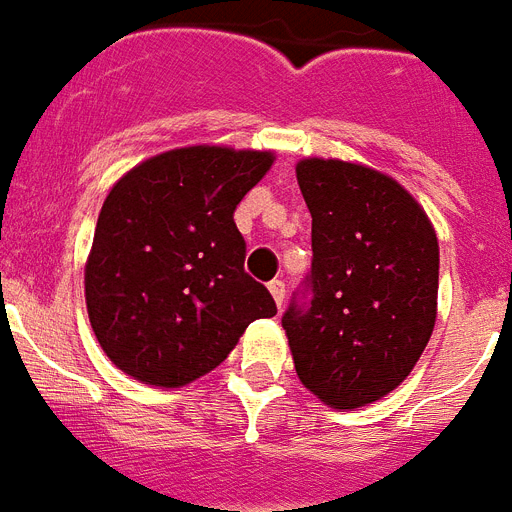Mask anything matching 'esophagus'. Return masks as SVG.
Listing matches in <instances>:
<instances>
[{
	"mask_svg": "<svg viewBox=\"0 0 512 512\" xmlns=\"http://www.w3.org/2000/svg\"><path fill=\"white\" fill-rule=\"evenodd\" d=\"M268 291L270 294H273V299H276V304H278V309H281V304H283V299H286V283L283 281H270L268 283Z\"/></svg>",
	"mask_w": 512,
	"mask_h": 512,
	"instance_id": "34e87169",
	"label": "esophagus"
}]
</instances>
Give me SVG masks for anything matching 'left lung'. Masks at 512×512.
I'll use <instances>...</instances> for the list:
<instances>
[{
    "mask_svg": "<svg viewBox=\"0 0 512 512\" xmlns=\"http://www.w3.org/2000/svg\"><path fill=\"white\" fill-rule=\"evenodd\" d=\"M296 182L312 216V268L283 330L304 388L359 409L398 388L432 336L437 234L393 176L359 163L304 158Z\"/></svg>",
    "mask_w": 512,
    "mask_h": 512,
    "instance_id": "8db88e82",
    "label": "left lung"
}]
</instances>
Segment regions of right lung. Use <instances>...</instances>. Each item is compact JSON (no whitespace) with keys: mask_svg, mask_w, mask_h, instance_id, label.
I'll return each instance as SVG.
<instances>
[{"mask_svg":"<svg viewBox=\"0 0 512 512\" xmlns=\"http://www.w3.org/2000/svg\"><path fill=\"white\" fill-rule=\"evenodd\" d=\"M273 166L268 150H166L111 187L85 265L90 328L135 380L179 388L231 354L249 322L276 315L244 273L236 205Z\"/></svg>","mask_w":512,"mask_h":512,"instance_id":"obj_1","label":"right lung"}]
</instances>
